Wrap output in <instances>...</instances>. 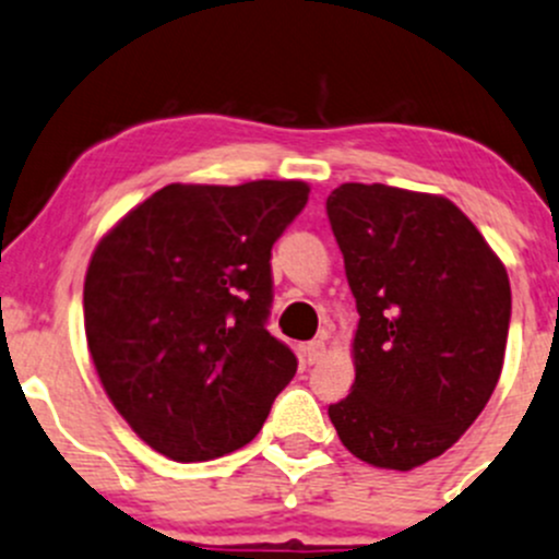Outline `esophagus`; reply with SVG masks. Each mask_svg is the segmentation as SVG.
<instances>
[{"label":"esophagus","instance_id":"esophagus-1","mask_svg":"<svg viewBox=\"0 0 559 559\" xmlns=\"http://www.w3.org/2000/svg\"><path fill=\"white\" fill-rule=\"evenodd\" d=\"M326 354V343L324 340H313V343L305 345V361L308 364H319L321 356Z\"/></svg>","mask_w":559,"mask_h":559}]
</instances>
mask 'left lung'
<instances>
[{
	"label": "left lung",
	"mask_w": 559,
	"mask_h": 559,
	"mask_svg": "<svg viewBox=\"0 0 559 559\" xmlns=\"http://www.w3.org/2000/svg\"><path fill=\"white\" fill-rule=\"evenodd\" d=\"M326 214L361 316L356 380L329 418L356 457L409 472L450 450L496 391L507 267L442 195L348 181Z\"/></svg>",
	"instance_id": "left-lung-1"
}]
</instances>
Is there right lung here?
<instances>
[{
    "mask_svg": "<svg viewBox=\"0 0 559 559\" xmlns=\"http://www.w3.org/2000/svg\"><path fill=\"white\" fill-rule=\"evenodd\" d=\"M305 181L168 185L122 216L85 275V334L104 391L152 450L214 461L260 433L297 372L267 332L270 251Z\"/></svg>",
    "mask_w": 559,
    "mask_h": 559,
    "instance_id": "add662e5",
    "label": "right lung"
}]
</instances>
